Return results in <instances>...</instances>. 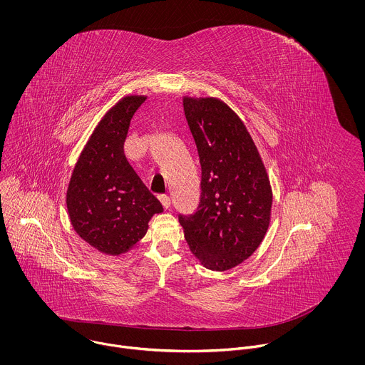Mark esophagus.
<instances>
[{"mask_svg":"<svg viewBox=\"0 0 365 365\" xmlns=\"http://www.w3.org/2000/svg\"><path fill=\"white\" fill-rule=\"evenodd\" d=\"M158 200H160V202H161V205H163L164 208H170V205H171V198H170L168 195H160Z\"/></svg>","mask_w":365,"mask_h":365,"instance_id":"obj_1","label":"esophagus"}]
</instances>
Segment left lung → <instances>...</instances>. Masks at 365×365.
I'll return each instance as SVG.
<instances>
[{"label":"left lung","instance_id":"8db88e82","mask_svg":"<svg viewBox=\"0 0 365 365\" xmlns=\"http://www.w3.org/2000/svg\"><path fill=\"white\" fill-rule=\"evenodd\" d=\"M184 112L201 163V198L178 215L191 252L210 269L225 271L260 246L272 192L257 148L242 119L216 98L185 97Z\"/></svg>","mask_w":365,"mask_h":365}]
</instances>
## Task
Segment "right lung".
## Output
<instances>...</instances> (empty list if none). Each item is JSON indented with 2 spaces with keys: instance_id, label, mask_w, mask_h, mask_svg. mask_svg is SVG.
Segmentation results:
<instances>
[{
  "instance_id": "1",
  "label": "right lung",
  "mask_w": 365,
  "mask_h": 365,
  "mask_svg": "<svg viewBox=\"0 0 365 365\" xmlns=\"http://www.w3.org/2000/svg\"><path fill=\"white\" fill-rule=\"evenodd\" d=\"M146 101L129 96L110 108L78 158L67 190V209L78 236L98 252L118 256L148 232L163 212L123 153L130 120Z\"/></svg>"
}]
</instances>
